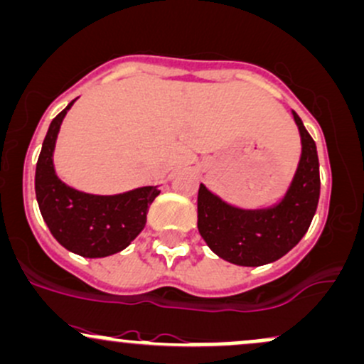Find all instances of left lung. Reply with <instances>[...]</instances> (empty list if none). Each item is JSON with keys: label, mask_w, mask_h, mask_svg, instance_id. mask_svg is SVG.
Masks as SVG:
<instances>
[{"label": "left lung", "mask_w": 364, "mask_h": 364, "mask_svg": "<svg viewBox=\"0 0 364 364\" xmlns=\"http://www.w3.org/2000/svg\"><path fill=\"white\" fill-rule=\"evenodd\" d=\"M302 154L285 197L267 209H238L198 188V231L214 254L238 266H262L292 250L309 230L319 200L316 143L294 112Z\"/></svg>", "instance_id": "8db88e82"}]
</instances>
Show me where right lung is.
<instances>
[{
	"label": "right lung",
	"instance_id": "1",
	"mask_svg": "<svg viewBox=\"0 0 364 364\" xmlns=\"http://www.w3.org/2000/svg\"><path fill=\"white\" fill-rule=\"evenodd\" d=\"M72 100L48 127L36 164V198L43 219L60 245L82 257H107L126 249L141 233L157 186L119 195H91L65 185L53 167V150L60 126Z\"/></svg>",
	"mask_w": 364,
	"mask_h": 364
}]
</instances>
